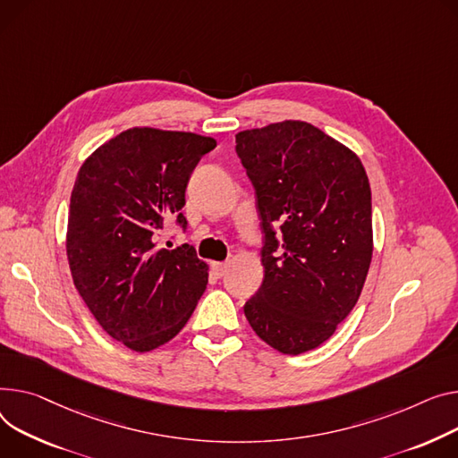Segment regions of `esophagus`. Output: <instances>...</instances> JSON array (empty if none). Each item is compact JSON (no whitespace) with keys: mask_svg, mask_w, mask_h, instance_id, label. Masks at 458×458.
Segmentation results:
<instances>
[{"mask_svg":"<svg viewBox=\"0 0 458 458\" xmlns=\"http://www.w3.org/2000/svg\"><path fill=\"white\" fill-rule=\"evenodd\" d=\"M211 268H213V274H216L217 278H221V276H225L226 274V270H228V263L225 261V263H221V261H216L211 265Z\"/></svg>","mask_w":458,"mask_h":458,"instance_id":"esophagus-1","label":"esophagus"}]
</instances>
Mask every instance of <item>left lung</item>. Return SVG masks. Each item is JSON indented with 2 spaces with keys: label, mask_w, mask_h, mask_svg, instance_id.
<instances>
[{
  "label": "left lung",
  "mask_w": 458,
  "mask_h": 458,
  "mask_svg": "<svg viewBox=\"0 0 458 458\" xmlns=\"http://www.w3.org/2000/svg\"><path fill=\"white\" fill-rule=\"evenodd\" d=\"M235 143L265 233V276L245 317L280 353L315 350L355 308L370 268L367 171L352 148L298 119L241 131Z\"/></svg>",
  "instance_id": "8db88e82"
}]
</instances>
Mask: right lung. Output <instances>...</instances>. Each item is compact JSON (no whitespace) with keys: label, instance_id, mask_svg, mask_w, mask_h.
Returning <instances> with one entry per match:
<instances>
[{"label":"right lung","instance_id":"obj_1","mask_svg":"<svg viewBox=\"0 0 458 458\" xmlns=\"http://www.w3.org/2000/svg\"><path fill=\"white\" fill-rule=\"evenodd\" d=\"M209 136L132 127L84 160L72 191L66 254L73 284L99 326L132 352H152L186 326L209 267L193 247H158L180 209Z\"/></svg>","mask_w":458,"mask_h":458}]
</instances>
